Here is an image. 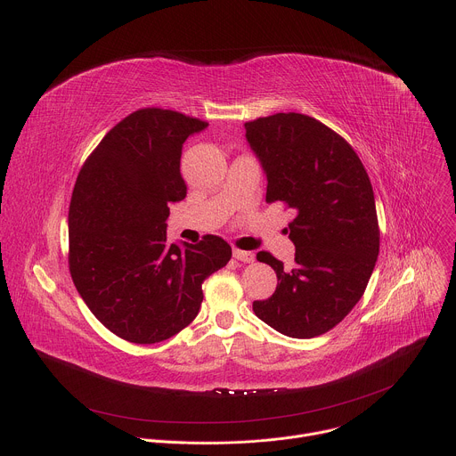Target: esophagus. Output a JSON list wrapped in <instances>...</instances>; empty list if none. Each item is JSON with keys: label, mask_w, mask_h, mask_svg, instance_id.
<instances>
[{"label": "esophagus", "mask_w": 456, "mask_h": 456, "mask_svg": "<svg viewBox=\"0 0 456 456\" xmlns=\"http://www.w3.org/2000/svg\"><path fill=\"white\" fill-rule=\"evenodd\" d=\"M232 256L238 259V262H243V264H252L256 256L254 252H248V250H240V248H234L232 250Z\"/></svg>", "instance_id": "esophagus-1"}]
</instances>
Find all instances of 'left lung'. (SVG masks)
<instances>
[{
	"instance_id": "left-lung-1",
	"label": "left lung",
	"mask_w": 456,
	"mask_h": 456,
	"mask_svg": "<svg viewBox=\"0 0 456 456\" xmlns=\"http://www.w3.org/2000/svg\"><path fill=\"white\" fill-rule=\"evenodd\" d=\"M245 139L267 176V202L285 204L296 245L290 271L269 252L276 292L254 314L283 336L308 339L341 322L362 297L379 256V225L368 173L352 146L301 113L245 122Z\"/></svg>"
}]
</instances>
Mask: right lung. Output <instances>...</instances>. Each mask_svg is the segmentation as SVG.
Here are the masks:
<instances>
[{
	"mask_svg": "<svg viewBox=\"0 0 456 456\" xmlns=\"http://www.w3.org/2000/svg\"><path fill=\"white\" fill-rule=\"evenodd\" d=\"M208 122L144 108L106 134L85 162L70 202L74 285L115 336L153 345L197 317L208 276L225 267L231 245L206 236L169 243V204L185 199L180 155Z\"/></svg>",
	"mask_w": 456,
	"mask_h": 456,
	"instance_id": "1",
	"label": "right lung"
}]
</instances>
